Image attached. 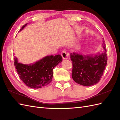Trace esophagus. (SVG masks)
Instances as JSON below:
<instances>
[{
    "instance_id": "34e87169",
    "label": "esophagus",
    "mask_w": 120,
    "mask_h": 120,
    "mask_svg": "<svg viewBox=\"0 0 120 120\" xmlns=\"http://www.w3.org/2000/svg\"><path fill=\"white\" fill-rule=\"evenodd\" d=\"M61 55L62 56L63 59H68V57L69 56V53L68 52H67L65 51H62L61 53Z\"/></svg>"
}]
</instances>
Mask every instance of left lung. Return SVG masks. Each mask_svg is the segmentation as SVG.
Listing matches in <instances>:
<instances>
[{"mask_svg":"<svg viewBox=\"0 0 120 120\" xmlns=\"http://www.w3.org/2000/svg\"><path fill=\"white\" fill-rule=\"evenodd\" d=\"M102 47L104 52L94 55H84L75 52L70 54L73 65L72 77L76 83L90 86L100 80L107 64V49L104 39Z\"/></svg>","mask_w":120,"mask_h":120,"instance_id":"obj_1","label":"left lung"}]
</instances>
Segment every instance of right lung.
Wrapping results in <instances>:
<instances>
[{"instance_id":"right-lung-1","label":"right lung","mask_w":120,"mask_h":120,"mask_svg":"<svg viewBox=\"0 0 120 120\" xmlns=\"http://www.w3.org/2000/svg\"><path fill=\"white\" fill-rule=\"evenodd\" d=\"M27 25L25 24L20 29L22 30ZM60 55L47 56L33 64H24L18 62L15 58L14 64L20 79L30 88L38 89L48 85L52 81L53 69L61 62Z\"/></svg>"}]
</instances>
